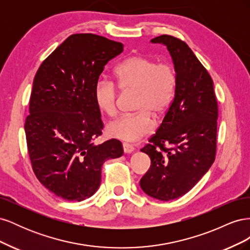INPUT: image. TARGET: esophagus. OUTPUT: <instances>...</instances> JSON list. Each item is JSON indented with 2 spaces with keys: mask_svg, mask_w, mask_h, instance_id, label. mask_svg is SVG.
<instances>
[{
  "mask_svg": "<svg viewBox=\"0 0 250 250\" xmlns=\"http://www.w3.org/2000/svg\"><path fill=\"white\" fill-rule=\"evenodd\" d=\"M123 150H124V153H131L134 151V147L132 145H130V144L124 143L123 144Z\"/></svg>",
  "mask_w": 250,
  "mask_h": 250,
  "instance_id": "34e87169",
  "label": "esophagus"
}]
</instances>
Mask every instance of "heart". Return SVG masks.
<instances>
[{
	"label": "heart",
	"instance_id": "1",
	"mask_svg": "<svg viewBox=\"0 0 250 250\" xmlns=\"http://www.w3.org/2000/svg\"><path fill=\"white\" fill-rule=\"evenodd\" d=\"M118 86L123 92H137V112L121 116L106 126L110 138L137 141L154 128L151 116L161 119L168 112L176 90V74L168 62L157 63L149 57L133 55L121 62L115 71ZM95 100L102 111L112 116L117 111L118 87L107 79H99L94 89Z\"/></svg>",
	"mask_w": 250,
	"mask_h": 250
}]
</instances>
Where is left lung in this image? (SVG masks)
Masks as SVG:
<instances>
[{
  "instance_id": "1",
  "label": "left lung",
  "mask_w": 250,
  "mask_h": 250,
  "mask_svg": "<svg viewBox=\"0 0 250 250\" xmlns=\"http://www.w3.org/2000/svg\"><path fill=\"white\" fill-rule=\"evenodd\" d=\"M151 42L167 47L176 90L161 126L141 149L149 155L151 166L140 186L151 197L169 201L190 191L213 165L218 104L213 80L185 42L161 35Z\"/></svg>"
}]
</instances>
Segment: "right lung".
I'll return each instance as SVG.
<instances>
[{"mask_svg": "<svg viewBox=\"0 0 250 250\" xmlns=\"http://www.w3.org/2000/svg\"><path fill=\"white\" fill-rule=\"evenodd\" d=\"M123 47L100 35L73 34L36 72L25 123L28 152L37 179L64 200L94 195L102 165L123 155L118 140L94 144L103 129L95 85Z\"/></svg>", "mask_w": 250, "mask_h": 250, "instance_id": "add662e5", "label": "right lung"}]
</instances>
